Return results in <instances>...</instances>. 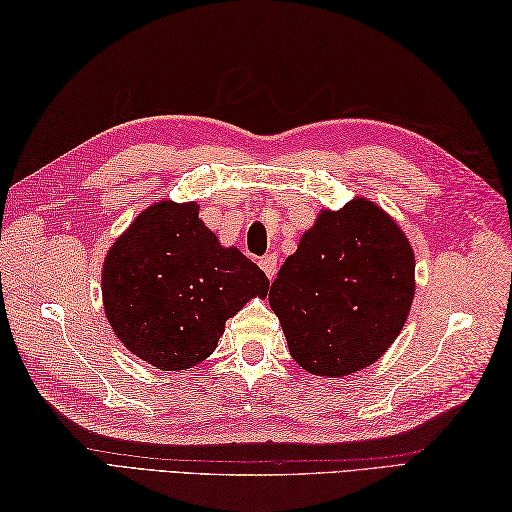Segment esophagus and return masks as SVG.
Instances as JSON below:
<instances>
[{
  "label": "esophagus",
  "instance_id": "1",
  "mask_svg": "<svg viewBox=\"0 0 512 512\" xmlns=\"http://www.w3.org/2000/svg\"><path fill=\"white\" fill-rule=\"evenodd\" d=\"M277 262H279V259H277V255H273V253H268V255H264L262 259H259V266H262V270H264L268 279H275Z\"/></svg>",
  "mask_w": 512,
  "mask_h": 512
}]
</instances>
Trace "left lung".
Returning <instances> with one entry per match:
<instances>
[{"mask_svg":"<svg viewBox=\"0 0 512 512\" xmlns=\"http://www.w3.org/2000/svg\"><path fill=\"white\" fill-rule=\"evenodd\" d=\"M416 257L394 217L367 198L323 209L268 292L290 354L314 376L341 378L396 341L416 292Z\"/></svg>","mask_w":512,"mask_h":512,"instance_id":"8db88e82","label":"left lung"}]
</instances>
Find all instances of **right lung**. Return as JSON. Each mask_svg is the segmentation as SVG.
Listing matches in <instances>:
<instances>
[{"label":"right lung","instance_id":"obj_1","mask_svg":"<svg viewBox=\"0 0 512 512\" xmlns=\"http://www.w3.org/2000/svg\"><path fill=\"white\" fill-rule=\"evenodd\" d=\"M103 306L129 352L162 372L211 356L226 321L268 277L235 246H222L200 220L198 202L147 206L110 246L103 262Z\"/></svg>","mask_w":512,"mask_h":512}]
</instances>
